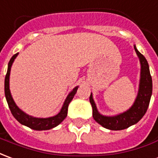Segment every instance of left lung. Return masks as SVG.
<instances>
[{
    "label": "left lung",
    "mask_w": 158,
    "mask_h": 158,
    "mask_svg": "<svg viewBox=\"0 0 158 158\" xmlns=\"http://www.w3.org/2000/svg\"><path fill=\"white\" fill-rule=\"evenodd\" d=\"M135 49L137 55L139 58V61L141 64V73H140V82H139L138 96L135 99V104L130 109L115 117L102 116L97 110L92 94L89 97V101L93 107L94 119L102 127H106L107 129L123 130L137 123L145 114L150 104V100L152 94V80L149 70V64L147 63V60L137 50L135 46Z\"/></svg>",
    "instance_id": "obj_1"
}]
</instances>
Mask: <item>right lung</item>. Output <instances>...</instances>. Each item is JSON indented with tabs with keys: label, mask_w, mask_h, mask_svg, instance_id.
<instances>
[{
	"label": "right lung",
	"mask_w": 158,
	"mask_h": 158,
	"mask_svg": "<svg viewBox=\"0 0 158 158\" xmlns=\"http://www.w3.org/2000/svg\"><path fill=\"white\" fill-rule=\"evenodd\" d=\"M18 55V53L14 54V55L11 58L9 63H8V68H7V72L6 75L5 77V96L8 106H9L10 110L13 114V116L15 117L18 122H19L20 123L25 125L27 127H31L34 130H48L51 129L52 127L58 126L59 123H61L64 118L67 117V112H68V106L70 101L72 100L74 96L76 94L77 91L78 87H76L72 91L70 92V94L67 96L65 101L64 103V106L62 109L60 110V112L56 115L54 117H48V118H36V117H33L31 116H29L27 114L23 112L21 110L16 106V104L13 101L12 95L10 93L9 89V76H10V70H11V66L13 64V62L14 59Z\"/></svg>",
	"instance_id": "1"
}]
</instances>
